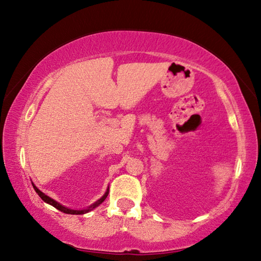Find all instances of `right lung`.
I'll list each match as a JSON object with an SVG mask.
<instances>
[{"label": "right lung", "instance_id": "right-lung-1", "mask_svg": "<svg viewBox=\"0 0 261 261\" xmlns=\"http://www.w3.org/2000/svg\"><path fill=\"white\" fill-rule=\"evenodd\" d=\"M32 186H33V189H34V191L37 192L38 193V195L40 196V198L44 200L45 202H47V203H49V204H52L53 207H55L57 209H59L60 212H62V213H66V214H72V215H82V214H85V213H88V212H90V211H92L93 208H96V207H98L99 206V204L104 201V200L106 199V196H108V194H109V190L106 191V193L101 196V198L98 200V201H96L95 203L92 204V206H90L89 207L88 209H83V211H72V209H69V208H66V207H63L62 204H60L59 202H57V201H54V200L52 199V198H49V196H47L46 194H44L42 193V192L40 191V190H38L36 186L33 185L32 184Z\"/></svg>", "mask_w": 261, "mask_h": 261}]
</instances>
